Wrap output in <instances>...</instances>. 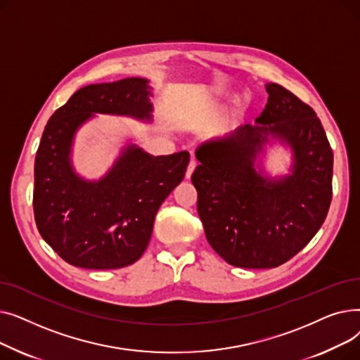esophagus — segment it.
<instances>
[{
	"mask_svg": "<svg viewBox=\"0 0 360 360\" xmlns=\"http://www.w3.org/2000/svg\"><path fill=\"white\" fill-rule=\"evenodd\" d=\"M195 167H197V160L193 158V159L190 160V163H188L185 176H186V178H191V175H193V172H194V169H195Z\"/></svg>",
	"mask_w": 360,
	"mask_h": 360,
	"instance_id": "1",
	"label": "esophagus"
}]
</instances>
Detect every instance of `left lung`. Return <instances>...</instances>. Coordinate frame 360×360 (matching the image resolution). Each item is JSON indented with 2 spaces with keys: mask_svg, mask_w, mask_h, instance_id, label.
I'll return each instance as SVG.
<instances>
[{
  "mask_svg": "<svg viewBox=\"0 0 360 360\" xmlns=\"http://www.w3.org/2000/svg\"><path fill=\"white\" fill-rule=\"evenodd\" d=\"M269 101L255 125L201 144L191 181L212 248L231 266L273 269L289 261L323 226L333 197V150L314 109L283 86L266 84ZM271 135L294 151L292 175L255 169Z\"/></svg>",
  "mask_w": 360,
  "mask_h": 360,
  "instance_id": "left-lung-1",
  "label": "left lung"
}]
</instances>
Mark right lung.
<instances>
[{
  "label": "right lung",
  "instance_id": "obj_1",
  "mask_svg": "<svg viewBox=\"0 0 360 360\" xmlns=\"http://www.w3.org/2000/svg\"><path fill=\"white\" fill-rule=\"evenodd\" d=\"M147 83L129 77L82 87L45 127L34 159V220L45 242L71 266L113 270L136 262L159 207L185 176L188 151L155 158L134 144L99 181L74 172L72 139L93 113L151 120Z\"/></svg>",
  "mask_w": 360,
  "mask_h": 360
}]
</instances>
